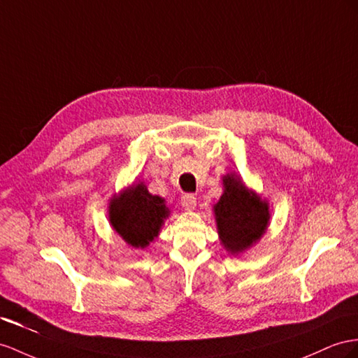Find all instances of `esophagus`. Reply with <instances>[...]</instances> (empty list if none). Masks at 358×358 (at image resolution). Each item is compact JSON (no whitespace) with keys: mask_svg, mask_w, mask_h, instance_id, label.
Listing matches in <instances>:
<instances>
[{"mask_svg":"<svg viewBox=\"0 0 358 358\" xmlns=\"http://www.w3.org/2000/svg\"><path fill=\"white\" fill-rule=\"evenodd\" d=\"M181 206L185 210H194L196 207V196L195 195H185L181 198Z\"/></svg>","mask_w":358,"mask_h":358,"instance_id":"esophagus-1","label":"esophagus"}]
</instances>
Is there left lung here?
Listing matches in <instances>:
<instances>
[{
    "mask_svg": "<svg viewBox=\"0 0 358 358\" xmlns=\"http://www.w3.org/2000/svg\"><path fill=\"white\" fill-rule=\"evenodd\" d=\"M224 194L213 206L219 241L228 254L251 250L268 231L271 210L266 199L248 189L236 172L222 177Z\"/></svg>",
    "mask_w": 358,
    "mask_h": 358,
    "instance_id": "1",
    "label": "left lung"
}]
</instances>
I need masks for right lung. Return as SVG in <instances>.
<instances>
[{
	"mask_svg": "<svg viewBox=\"0 0 358 358\" xmlns=\"http://www.w3.org/2000/svg\"><path fill=\"white\" fill-rule=\"evenodd\" d=\"M107 215L113 231L127 245L143 250L157 239L171 210L164 198L150 194L139 180L110 198Z\"/></svg>",
	"mask_w": 358,
	"mask_h": 358,
	"instance_id": "right-lung-1",
	"label": "right lung"
}]
</instances>
